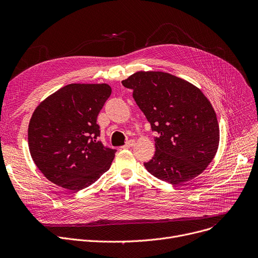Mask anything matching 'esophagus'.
<instances>
[{
    "mask_svg": "<svg viewBox=\"0 0 258 258\" xmlns=\"http://www.w3.org/2000/svg\"><path fill=\"white\" fill-rule=\"evenodd\" d=\"M135 145V140H133V139H131V140H128V141H126V143L122 146V148H130V147H132V146H134Z\"/></svg>",
    "mask_w": 258,
    "mask_h": 258,
    "instance_id": "1",
    "label": "esophagus"
}]
</instances>
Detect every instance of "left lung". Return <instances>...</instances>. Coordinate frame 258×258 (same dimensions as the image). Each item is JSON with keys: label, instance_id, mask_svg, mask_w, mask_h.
<instances>
[{"label": "left lung", "instance_id": "8db88e82", "mask_svg": "<svg viewBox=\"0 0 258 258\" xmlns=\"http://www.w3.org/2000/svg\"><path fill=\"white\" fill-rule=\"evenodd\" d=\"M144 113L155 137L156 153L144 163L154 177L181 185L211 163L220 143L214 108L189 81L160 71H138L122 80Z\"/></svg>", "mask_w": 258, "mask_h": 258}]
</instances>
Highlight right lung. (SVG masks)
Masks as SVG:
<instances>
[{"label":"right lung","instance_id":"right-lung-1","mask_svg":"<svg viewBox=\"0 0 258 258\" xmlns=\"http://www.w3.org/2000/svg\"><path fill=\"white\" fill-rule=\"evenodd\" d=\"M111 93L106 84H70L36 106L28 127L29 152L50 182L78 191L111 167L116 150L97 140L96 123Z\"/></svg>","mask_w":258,"mask_h":258}]
</instances>
